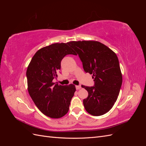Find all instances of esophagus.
<instances>
[{
	"mask_svg": "<svg viewBox=\"0 0 146 146\" xmlns=\"http://www.w3.org/2000/svg\"><path fill=\"white\" fill-rule=\"evenodd\" d=\"M76 90H80V89H81V88H82V87H81L80 85H77V86H76Z\"/></svg>",
	"mask_w": 146,
	"mask_h": 146,
	"instance_id": "obj_1",
	"label": "esophagus"
}]
</instances>
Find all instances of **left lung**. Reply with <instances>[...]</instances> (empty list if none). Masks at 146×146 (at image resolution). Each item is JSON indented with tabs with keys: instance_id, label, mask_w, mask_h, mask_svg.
<instances>
[{
	"instance_id": "obj_1",
	"label": "left lung",
	"mask_w": 146,
	"mask_h": 146,
	"mask_svg": "<svg viewBox=\"0 0 146 146\" xmlns=\"http://www.w3.org/2000/svg\"><path fill=\"white\" fill-rule=\"evenodd\" d=\"M68 44L77 53L85 72L93 76V86L82 85L88 92V98L83 101L84 107L92 116L103 115L116 102L122 85L117 56L98 41H70Z\"/></svg>"
}]
</instances>
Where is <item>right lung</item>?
Here are the masks:
<instances>
[{"label":"right lung","instance_id":"1","mask_svg":"<svg viewBox=\"0 0 146 146\" xmlns=\"http://www.w3.org/2000/svg\"><path fill=\"white\" fill-rule=\"evenodd\" d=\"M75 55L67 43H55L38 50L27 68L29 93L38 108L52 118H60L69 111L76 91L72 84L63 86L53 83L58 77L61 61L66 55Z\"/></svg>","mask_w":146,"mask_h":146}]
</instances>
